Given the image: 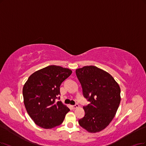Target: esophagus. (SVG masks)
<instances>
[{
	"label": "esophagus",
	"instance_id": "1",
	"mask_svg": "<svg viewBox=\"0 0 146 146\" xmlns=\"http://www.w3.org/2000/svg\"><path fill=\"white\" fill-rule=\"evenodd\" d=\"M78 107H79V105L78 104H76V105L72 106L73 109H76V108H78Z\"/></svg>",
	"mask_w": 146,
	"mask_h": 146
}]
</instances>
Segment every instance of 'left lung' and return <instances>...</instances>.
Masks as SVG:
<instances>
[{"mask_svg":"<svg viewBox=\"0 0 146 146\" xmlns=\"http://www.w3.org/2000/svg\"><path fill=\"white\" fill-rule=\"evenodd\" d=\"M84 98L90 104L83 107L85 116L79 125L91 133L99 132L110 125L119 106L120 88L110 74L93 66L76 70Z\"/></svg>","mask_w":146,"mask_h":146,"instance_id":"8db88e82","label":"left lung"}]
</instances>
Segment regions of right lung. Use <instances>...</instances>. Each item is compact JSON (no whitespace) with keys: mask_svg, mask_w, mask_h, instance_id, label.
I'll list each match as a JSON object with an SVG mask.
<instances>
[{"mask_svg":"<svg viewBox=\"0 0 146 146\" xmlns=\"http://www.w3.org/2000/svg\"><path fill=\"white\" fill-rule=\"evenodd\" d=\"M67 68L49 66L34 72L23 88L24 104L27 112L36 125L52 129L63 122L68 108L60 99V85L71 75Z\"/></svg>","mask_w":146,"mask_h":146,"instance_id":"1","label":"right lung"}]
</instances>
